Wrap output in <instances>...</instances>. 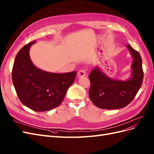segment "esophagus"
<instances>
[{
  "label": "esophagus",
  "mask_w": 154,
  "mask_h": 154,
  "mask_svg": "<svg viewBox=\"0 0 154 154\" xmlns=\"http://www.w3.org/2000/svg\"><path fill=\"white\" fill-rule=\"evenodd\" d=\"M86 76V70H81L78 73V77L81 78Z\"/></svg>",
  "instance_id": "esophagus-1"
}]
</instances>
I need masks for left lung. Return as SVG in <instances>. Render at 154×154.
<instances>
[{"label":"left lung","instance_id":"8db88e82","mask_svg":"<svg viewBox=\"0 0 154 154\" xmlns=\"http://www.w3.org/2000/svg\"><path fill=\"white\" fill-rule=\"evenodd\" d=\"M127 48L132 57L131 74L126 81L115 80L106 75L98 66L91 72L89 96L97 107L104 109H117L130 103L140 90L143 80L142 59L140 53L130 45Z\"/></svg>","mask_w":154,"mask_h":154}]
</instances>
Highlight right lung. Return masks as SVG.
<instances>
[{"mask_svg": "<svg viewBox=\"0 0 154 154\" xmlns=\"http://www.w3.org/2000/svg\"><path fill=\"white\" fill-rule=\"evenodd\" d=\"M36 42L27 44L18 52L13 64L12 80L23 105L34 111L42 112L60 105L68 89L75 81L77 72L52 73L35 66L29 50Z\"/></svg>", "mask_w": 154, "mask_h": 154, "instance_id": "right-lung-1", "label": "right lung"}]
</instances>
